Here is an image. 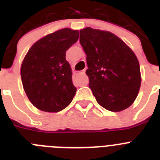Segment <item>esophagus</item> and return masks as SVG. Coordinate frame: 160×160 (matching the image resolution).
I'll use <instances>...</instances> for the list:
<instances>
[{"label":"esophagus","instance_id":"esophagus-1","mask_svg":"<svg viewBox=\"0 0 160 160\" xmlns=\"http://www.w3.org/2000/svg\"><path fill=\"white\" fill-rule=\"evenodd\" d=\"M80 73H83V74H85V70H82V71H81V72H80Z\"/></svg>","mask_w":160,"mask_h":160}]
</instances>
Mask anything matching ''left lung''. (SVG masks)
<instances>
[{
  "label": "left lung",
  "instance_id": "8db88e82",
  "mask_svg": "<svg viewBox=\"0 0 160 160\" xmlns=\"http://www.w3.org/2000/svg\"><path fill=\"white\" fill-rule=\"evenodd\" d=\"M87 54L89 87L103 108L118 112L134 102L141 85L138 58L116 35L87 27L80 30Z\"/></svg>",
  "mask_w": 160,
  "mask_h": 160
}]
</instances>
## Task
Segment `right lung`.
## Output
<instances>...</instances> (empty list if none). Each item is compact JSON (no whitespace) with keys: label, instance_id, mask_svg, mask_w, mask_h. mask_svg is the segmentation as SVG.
Returning <instances> with one entry per match:
<instances>
[{"label":"right lung","instance_id":"right-lung-1","mask_svg":"<svg viewBox=\"0 0 160 160\" xmlns=\"http://www.w3.org/2000/svg\"><path fill=\"white\" fill-rule=\"evenodd\" d=\"M78 37V30L60 29L35 42L25 55L21 67L23 88L31 103L41 111L58 112L75 95L77 88L66 51Z\"/></svg>","mask_w":160,"mask_h":160}]
</instances>
